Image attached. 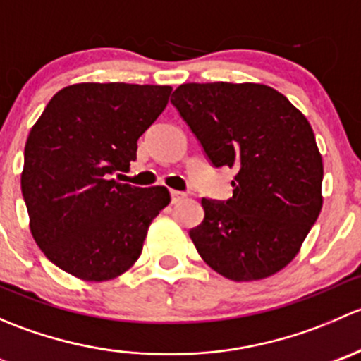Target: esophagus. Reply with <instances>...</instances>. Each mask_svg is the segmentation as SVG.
<instances>
[{"mask_svg": "<svg viewBox=\"0 0 361 361\" xmlns=\"http://www.w3.org/2000/svg\"><path fill=\"white\" fill-rule=\"evenodd\" d=\"M187 197V194L185 192H178V190H171V202L176 204L180 201H183V199Z\"/></svg>", "mask_w": 361, "mask_h": 361, "instance_id": "34e87169", "label": "esophagus"}]
</instances>
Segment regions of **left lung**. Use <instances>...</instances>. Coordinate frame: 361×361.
I'll return each mask as SVG.
<instances>
[{
	"instance_id": "obj_1",
	"label": "left lung",
	"mask_w": 361,
	"mask_h": 361,
	"mask_svg": "<svg viewBox=\"0 0 361 361\" xmlns=\"http://www.w3.org/2000/svg\"><path fill=\"white\" fill-rule=\"evenodd\" d=\"M171 103L216 167H234L227 202L202 199L192 243L214 272L258 281L297 257L323 206V159L304 113L262 83H183Z\"/></svg>"
}]
</instances>
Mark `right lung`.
I'll return each instance as SVG.
<instances>
[{
	"mask_svg": "<svg viewBox=\"0 0 361 361\" xmlns=\"http://www.w3.org/2000/svg\"><path fill=\"white\" fill-rule=\"evenodd\" d=\"M169 85L75 83L47 104L24 148L20 188L29 228L52 264L90 283L140 258L148 227L171 202L166 187L120 183L137 140L169 101Z\"/></svg>",
	"mask_w": 361,
	"mask_h": 361,
	"instance_id": "right-lung-1",
	"label": "right lung"
}]
</instances>
